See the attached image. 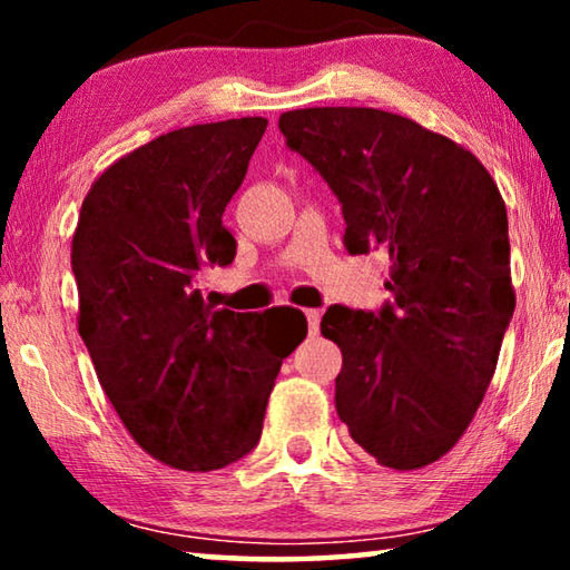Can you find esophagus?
<instances>
[{"label":"esophagus","instance_id":"1","mask_svg":"<svg viewBox=\"0 0 570 570\" xmlns=\"http://www.w3.org/2000/svg\"><path fill=\"white\" fill-rule=\"evenodd\" d=\"M306 322H308V334L316 336L320 334V322H322V312L320 308H306Z\"/></svg>","mask_w":570,"mask_h":570}]
</instances>
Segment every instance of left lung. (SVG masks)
<instances>
[{"mask_svg":"<svg viewBox=\"0 0 570 570\" xmlns=\"http://www.w3.org/2000/svg\"><path fill=\"white\" fill-rule=\"evenodd\" d=\"M278 128L340 198L350 254H390L392 304L322 320L340 420L380 465H430L465 435L513 320L505 200L468 148L402 115L304 108Z\"/></svg>","mask_w":570,"mask_h":570,"instance_id":"obj_1","label":"left lung"}]
</instances>
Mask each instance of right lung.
<instances>
[{
  "mask_svg": "<svg viewBox=\"0 0 570 570\" xmlns=\"http://www.w3.org/2000/svg\"><path fill=\"white\" fill-rule=\"evenodd\" d=\"M266 118L190 125L128 153L92 183L72 236L80 332L105 394L138 445L188 472L256 448L282 362L306 320L214 308L200 266H228L224 210Z\"/></svg>",
  "mask_w": 570,
  "mask_h": 570,
  "instance_id": "1",
  "label": "right lung"
}]
</instances>
